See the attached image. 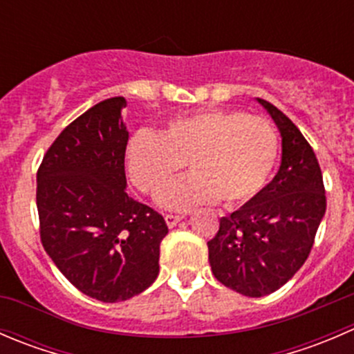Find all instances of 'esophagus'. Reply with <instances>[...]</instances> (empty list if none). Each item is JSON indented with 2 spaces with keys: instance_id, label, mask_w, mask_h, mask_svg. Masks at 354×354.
<instances>
[{
  "instance_id": "34e87169",
  "label": "esophagus",
  "mask_w": 354,
  "mask_h": 354,
  "mask_svg": "<svg viewBox=\"0 0 354 354\" xmlns=\"http://www.w3.org/2000/svg\"><path fill=\"white\" fill-rule=\"evenodd\" d=\"M164 219H166L167 226L174 227L181 219H183V216H178V214H166V216H164Z\"/></svg>"
}]
</instances>
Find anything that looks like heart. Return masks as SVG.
Instances as JSON below:
<instances>
[{
	"label": "heart",
	"instance_id": "heart-1",
	"mask_svg": "<svg viewBox=\"0 0 354 354\" xmlns=\"http://www.w3.org/2000/svg\"><path fill=\"white\" fill-rule=\"evenodd\" d=\"M279 151L269 120L236 109H205L171 120L160 135L138 131L127 149L131 181L157 195L185 169L194 173L167 188L159 200L169 209H188L221 200L240 207L262 192Z\"/></svg>",
	"mask_w": 354,
	"mask_h": 354
}]
</instances>
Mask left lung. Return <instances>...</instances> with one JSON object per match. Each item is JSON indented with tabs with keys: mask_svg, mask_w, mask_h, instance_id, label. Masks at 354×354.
<instances>
[{
	"mask_svg": "<svg viewBox=\"0 0 354 354\" xmlns=\"http://www.w3.org/2000/svg\"><path fill=\"white\" fill-rule=\"evenodd\" d=\"M259 102L283 135V162L255 198L221 217L216 236L207 241L214 277L250 298L277 291L298 272L327 205L312 145L283 111L266 99Z\"/></svg>",
	"mask_w": 354,
	"mask_h": 354,
	"instance_id": "left-lung-1",
	"label": "left lung"
}]
</instances>
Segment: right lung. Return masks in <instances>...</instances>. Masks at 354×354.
<instances>
[{
    "mask_svg": "<svg viewBox=\"0 0 354 354\" xmlns=\"http://www.w3.org/2000/svg\"><path fill=\"white\" fill-rule=\"evenodd\" d=\"M124 97H111L80 114L37 169L46 253L78 291L104 303L124 301L154 283L167 234L164 217L124 192Z\"/></svg>",
    "mask_w": 354,
    "mask_h": 354,
    "instance_id": "1",
    "label": "right lung"
}]
</instances>
